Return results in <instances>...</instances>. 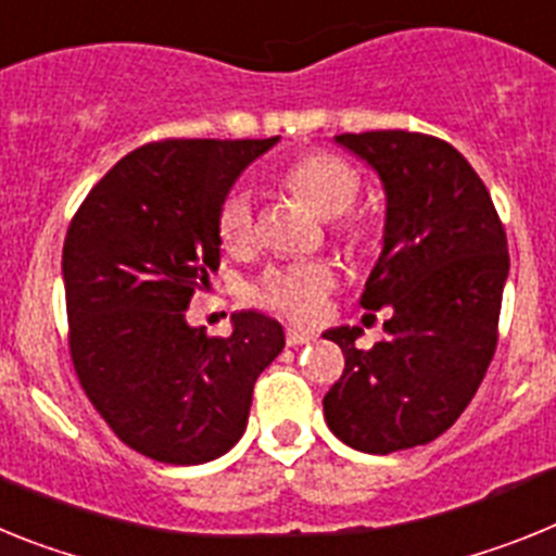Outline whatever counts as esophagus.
<instances>
[{
  "mask_svg": "<svg viewBox=\"0 0 556 556\" xmlns=\"http://www.w3.org/2000/svg\"><path fill=\"white\" fill-rule=\"evenodd\" d=\"M314 333H308V331H301V328H289L287 331V345H292V348H298V345H308V342H314Z\"/></svg>",
  "mask_w": 556,
  "mask_h": 556,
  "instance_id": "34e87169",
  "label": "esophagus"
}]
</instances>
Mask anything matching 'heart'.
Masks as SVG:
<instances>
[{
  "label": "heart",
  "mask_w": 556,
  "mask_h": 556,
  "mask_svg": "<svg viewBox=\"0 0 556 556\" xmlns=\"http://www.w3.org/2000/svg\"><path fill=\"white\" fill-rule=\"evenodd\" d=\"M283 184L326 219L348 214L356 203L358 189H362L358 172L348 161L326 155V152L306 155V159L289 166ZM339 230L356 239V236L365 233V225L339 223ZM219 236H223V244L228 250H244L253 244L255 211L248 191H233L223 203ZM333 283H337V275L326 262L287 264V267H273L264 273V278L255 287V298L275 312L292 317V320L308 323L323 314V303H326V294L331 292Z\"/></svg>",
  "instance_id": "1"
}]
</instances>
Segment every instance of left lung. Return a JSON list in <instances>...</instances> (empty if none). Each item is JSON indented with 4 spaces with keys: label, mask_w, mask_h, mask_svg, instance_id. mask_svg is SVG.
<instances>
[{
    "label": "left lung",
    "mask_w": 556,
    "mask_h": 556,
    "mask_svg": "<svg viewBox=\"0 0 556 556\" xmlns=\"http://www.w3.org/2000/svg\"><path fill=\"white\" fill-rule=\"evenodd\" d=\"M384 186V248L362 306H390V337L356 348L358 326L323 337L345 370L323 397L326 424L365 454L415 448L448 431L488 372L509 275L507 233L488 186L448 141L409 130L333 136Z\"/></svg>",
    "instance_id": "8db88e82"
}]
</instances>
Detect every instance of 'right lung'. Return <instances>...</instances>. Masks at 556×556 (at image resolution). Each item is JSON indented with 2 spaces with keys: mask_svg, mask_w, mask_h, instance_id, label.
Segmentation results:
<instances>
[{
  "mask_svg": "<svg viewBox=\"0 0 556 556\" xmlns=\"http://www.w3.org/2000/svg\"><path fill=\"white\" fill-rule=\"evenodd\" d=\"M273 139H172L132 150L88 191L63 242L68 351L113 434L166 465L228 454L253 384L283 351L281 323L233 314L230 337L189 326L219 269V208Z\"/></svg>",
  "mask_w": 556,
  "mask_h": 556,
  "instance_id": "right-lung-1",
  "label": "right lung"
}]
</instances>
